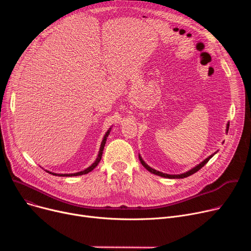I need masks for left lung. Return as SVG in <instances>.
<instances>
[{
  "mask_svg": "<svg viewBox=\"0 0 251 251\" xmlns=\"http://www.w3.org/2000/svg\"><path fill=\"white\" fill-rule=\"evenodd\" d=\"M228 130H229V123L227 124V129H226V132L228 133ZM217 152V151H216ZM216 152L215 153H213L212 155H209L208 157H206V159L204 160V161H202L200 165H197V166H195L194 168H192L191 170H189L188 172H186V173H183V174H178V175H170V174H165V173H163V172H160V171H156V170H154V169H152V168H151L148 164H146V162H144L143 160H142V157L140 156V154H139V160H140V163L142 164V166L146 168L148 171H150L151 173H152V174H154V175H157V176H161V177H164V178H169V179H182V178H186V177H188V176H190V175H192V174H194V173H196L197 171L199 170H201L210 159H212V157L216 154Z\"/></svg>",
  "mask_w": 251,
  "mask_h": 251,
  "instance_id": "obj_1",
  "label": "left lung"
}]
</instances>
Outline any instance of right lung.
<instances>
[{
    "label": "right lung",
    "instance_id": "obj_1",
    "mask_svg": "<svg viewBox=\"0 0 251 251\" xmlns=\"http://www.w3.org/2000/svg\"><path fill=\"white\" fill-rule=\"evenodd\" d=\"M111 129L112 128H109V130L107 131V132H105V134H104V136H103V138H102V140H101V143H100V151H99V154H98V157H97V160L95 161V163L92 164L91 166H89L88 168H86L85 170H83V171H81V172H77V173H73V174H57V173H51V172H50V171H47L48 173H50V174H51V175H55V176H60V177H72V176H80V175H84V174H87V173H89V172H91L92 170H94L98 165H99V163L100 162V159H101V155H102V151H103V148H104V144H105V141H107V138H108V136H109V134H110V131H111Z\"/></svg>",
    "mask_w": 251,
    "mask_h": 251
}]
</instances>
